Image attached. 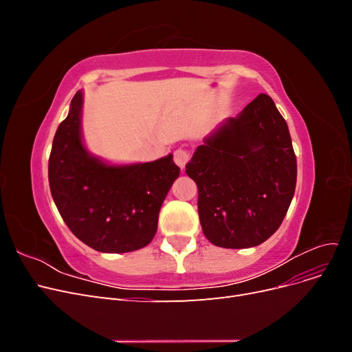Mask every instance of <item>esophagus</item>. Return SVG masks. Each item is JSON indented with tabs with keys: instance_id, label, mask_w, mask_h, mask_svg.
<instances>
[{
	"instance_id": "34e87169",
	"label": "esophagus",
	"mask_w": 352,
	"mask_h": 352,
	"mask_svg": "<svg viewBox=\"0 0 352 352\" xmlns=\"http://www.w3.org/2000/svg\"><path fill=\"white\" fill-rule=\"evenodd\" d=\"M175 163L180 167V168H185L188 160H189V153L186 150H184V148H179V150L175 151Z\"/></svg>"
}]
</instances>
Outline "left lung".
<instances>
[{
	"label": "left lung",
	"mask_w": 352,
	"mask_h": 352,
	"mask_svg": "<svg viewBox=\"0 0 352 352\" xmlns=\"http://www.w3.org/2000/svg\"><path fill=\"white\" fill-rule=\"evenodd\" d=\"M198 186L206 238L221 248H251L279 229L295 194L296 157L273 100L260 94L204 138L186 164Z\"/></svg>",
	"instance_id": "8db88e82"
}]
</instances>
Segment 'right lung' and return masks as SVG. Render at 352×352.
I'll use <instances>...</instances> for the list:
<instances>
[{"instance_id": "right-lung-1", "label": "right lung", "mask_w": 352, "mask_h": 352, "mask_svg": "<svg viewBox=\"0 0 352 352\" xmlns=\"http://www.w3.org/2000/svg\"><path fill=\"white\" fill-rule=\"evenodd\" d=\"M83 92L78 91L56 132L48 162L52 199L73 235L100 252L146 247L158 212L179 177L168 154L150 163L110 164L91 154L82 136Z\"/></svg>"}]
</instances>
